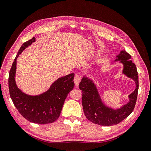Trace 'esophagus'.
I'll return each instance as SVG.
<instances>
[{
	"mask_svg": "<svg viewBox=\"0 0 151 151\" xmlns=\"http://www.w3.org/2000/svg\"><path fill=\"white\" fill-rule=\"evenodd\" d=\"M80 81H81V76L78 74L75 75V76L74 77V82H75V84L76 86H78V85H79Z\"/></svg>",
	"mask_w": 151,
	"mask_h": 151,
	"instance_id": "obj_1",
	"label": "esophagus"
}]
</instances>
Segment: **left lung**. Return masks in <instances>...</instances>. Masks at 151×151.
<instances>
[{"mask_svg": "<svg viewBox=\"0 0 151 151\" xmlns=\"http://www.w3.org/2000/svg\"><path fill=\"white\" fill-rule=\"evenodd\" d=\"M115 61L123 63V73L136 83V89L128 96L129 102L127 104L117 109L106 106L102 101L93 81L86 76H83L79 84L82 91V105L85 116L90 122L102 126L114 125L125 119L133 111L137 100L138 74L135 64L132 61V56L124 50H122Z\"/></svg>", "mask_w": 151, "mask_h": 151, "instance_id": "left-lung-1", "label": "left lung"}]
</instances>
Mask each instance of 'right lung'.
<instances>
[{"instance_id":"1","label":"right lung","mask_w":151,"mask_h":151,"mask_svg":"<svg viewBox=\"0 0 151 151\" xmlns=\"http://www.w3.org/2000/svg\"><path fill=\"white\" fill-rule=\"evenodd\" d=\"M35 41L34 37L23 43L13 62L9 77L10 96L14 106L24 119L37 124L51 123L59 117L64 102L75 86V74L59 78L47 91L40 95L30 96L23 93L15 83L17 59L25 48Z\"/></svg>"}]
</instances>
